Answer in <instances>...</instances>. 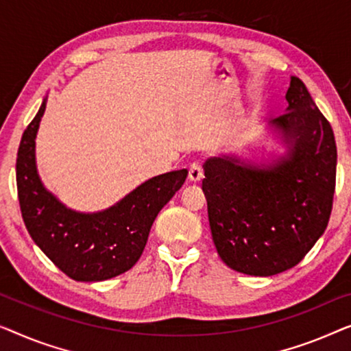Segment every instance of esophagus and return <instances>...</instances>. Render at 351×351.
<instances>
[{"label":"esophagus","mask_w":351,"mask_h":351,"mask_svg":"<svg viewBox=\"0 0 351 351\" xmlns=\"http://www.w3.org/2000/svg\"><path fill=\"white\" fill-rule=\"evenodd\" d=\"M202 178H204V169H202V165L199 164V162H194V164L189 167V180L197 182V181H200Z\"/></svg>","instance_id":"esophagus-1"}]
</instances>
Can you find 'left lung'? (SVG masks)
<instances>
[{
  "instance_id": "1",
  "label": "left lung",
  "mask_w": 351,
  "mask_h": 351,
  "mask_svg": "<svg viewBox=\"0 0 351 351\" xmlns=\"http://www.w3.org/2000/svg\"><path fill=\"white\" fill-rule=\"evenodd\" d=\"M286 112L270 121L286 154L267 165L210 157L202 189L219 258L240 274L270 276L298 265L324 234L332 210L334 132L299 77Z\"/></svg>"
}]
</instances>
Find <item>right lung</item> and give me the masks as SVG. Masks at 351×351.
I'll use <instances>...</instances> for the list:
<instances>
[{
	"instance_id": "add662e5",
	"label": "right lung",
	"mask_w": 351,
	"mask_h": 351,
	"mask_svg": "<svg viewBox=\"0 0 351 351\" xmlns=\"http://www.w3.org/2000/svg\"><path fill=\"white\" fill-rule=\"evenodd\" d=\"M44 110L46 98L23 132L17 152L19 204L28 234L73 280L103 281L124 274L140 259L156 216L184 184L187 170L151 178L97 213L66 208L43 186L36 170L34 138Z\"/></svg>"
}]
</instances>
